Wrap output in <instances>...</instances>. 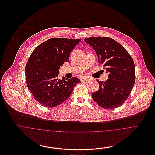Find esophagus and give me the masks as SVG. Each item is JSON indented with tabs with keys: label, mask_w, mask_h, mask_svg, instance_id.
<instances>
[{
	"label": "esophagus",
	"mask_w": 155,
	"mask_h": 155,
	"mask_svg": "<svg viewBox=\"0 0 155 155\" xmlns=\"http://www.w3.org/2000/svg\"><path fill=\"white\" fill-rule=\"evenodd\" d=\"M89 80H90V79H89L88 78H84L83 79H82L81 81L83 82H88Z\"/></svg>",
	"instance_id": "34e87169"
}]
</instances>
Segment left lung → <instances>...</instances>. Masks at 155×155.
<instances>
[{"instance_id": "left-lung-1", "label": "left lung", "mask_w": 155, "mask_h": 155, "mask_svg": "<svg viewBox=\"0 0 155 155\" xmlns=\"http://www.w3.org/2000/svg\"><path fill=\"white\" fill-rule=\"evenodd\" d=\"M95 49L98 62L109 73L106 82L99 81V90L91 97L100 106L112 109L122 105L129 97L135 83L133 59L121 45L109 37L84 39Z\"/></svg>"}]
</instances>
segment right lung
<instances>
[{
  "label": "right lung",
  "instance_id": "right-lung-1",
  "mask_svg": "<svg viewBox=\"0 0 155 155\" xmlns=\"http://www.w3.org/2000/svg\"><path fill=\"white\" fill-rule=\"evenodd\" d=\"M80 39L51 38L38 45L31 54L25 68L26 84L35 99L46 107H56L71 95L76 77L58 78L59 68L68 62L70 52Z\"/></svg>",
  "mask_w": 155,
  "mask_h": 155
}]
</instances>
